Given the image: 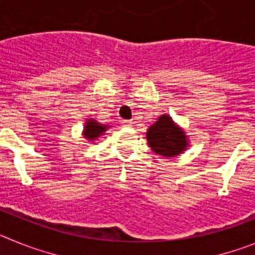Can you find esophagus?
Masks as SVG:
<instances>
[{
	"label": "esophagus",
	"mask_w": 255,
	"mask_h": 255,
	"mask_svg": "<svg viewBox=\"0 0 255 255\" xmlns=\"http://www.w3.org/2000/svg\"><path fill=\"white\" fill-rule=\"evenodd\" d=\"M121 124H123V126H131V121L130 120H123Z\"/></svg>",
	"instance_id": "obj_1"
}]
</instances>
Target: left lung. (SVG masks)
<instances>
[{
  "label": "left lung",
  "instance_id": "left-lung-1",
  "mask_svg": "<svg viewBox=\"0 0 255 255\" xmlns=\"http://www.w3.org/2000/svg\"><path fill=\"white\" fill-rule=\"evenodd\" d=\"M185 132L173 124L171 117L163 115L148 129L147 139L153 152L164 157L180 154L186 147Z\"/></svg>",
  "mask_w": 255,
  "mask_h": 255
}]
</instances>
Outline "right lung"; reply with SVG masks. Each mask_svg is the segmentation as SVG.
Instances as JSON below:
<instances>
[{"label": "right lung", "mask_w": 255, "mask_h": 255, "mask_svg": "<svg viewBox=\"0 0 255 255\" xmlns=\"http://www.w3.org/2000/svg\"><path fill=\"white\" fill-rule=\"evenodd\" d=\"M105 130H106L105 125H100V124L96 123L94 120H88L87 126H85L84 135H85V138L92 140V139L98 138V136H100Z\"/></svg>", "instance_id": "1"}]
</instances>
